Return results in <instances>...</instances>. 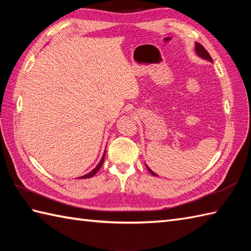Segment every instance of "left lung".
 I'll return each mask as SVG.
<instances>
[{
	"instance_id": "8db88e82",
	"label": "left lung",
	"mask_w": 251,
	"mask_h": 251,
	"mask_svg": "<svg viewBox=\"0 0 251 251\" xmlns=\"http://www.w3.org/2000/svg\"><path fill=\"white\" fill-rule=\"evenodd\" d=\"M195 51H196V54H197V56H199V57L202 58V59H206V60H208V61L212 62V58L210 57L209 54H208V51L204 49V46L201 45L200 43H197V42L195 43ZM146 166H147V165H146ZM147 168H148L149 172L151 173L152 176H157L155 173L152 172V170H151L150 168H149L148 166H147Z\"/></svg>"
}]
</instances>
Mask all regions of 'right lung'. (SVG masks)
Wrapping results in <instances>:
<instances>
[{
	"label": "right lung",
	"mask_w": 251,
	"mask_h": 251,
	"mask_svg": "<svg viewBox=\"0 0 251 251\" xmlns=\"http://www.w3.org/2000/svg\"><path fill=\"white\" fill-rule=\"evenodd\" d=\"M104 155H105V151H104V153H103V155H102V157H101V159H100V162L98 163V165L97 166H96L92 172L90 173H88V174H86V175H84V176H82V177H79L81 179H86V178H92L93 176H95L96 174H97V172L98 170L100 169V167L102 166V164H103V159H104Z\"/></svg>",
	"instance_id": "obj_1"
}]
</instances>
